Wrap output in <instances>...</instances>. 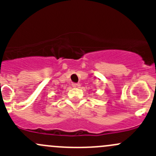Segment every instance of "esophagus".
Listing matches in <instances>:
<instances>
[{"instance_id":"1","label":"esophagus","mask_w":156,"mask_h":156,"mask_svg":"<svg viewBox=\"0 0 156 156\" xmlns=\"http://www.w3.org/2000/svg\"><path fill=\"white\" fill-rule=\"evenodd\" d=\"M80 85H81V84H80V83H73V84H72V86H73L74 87H79Z\"/></svg>"}]
</instances>
